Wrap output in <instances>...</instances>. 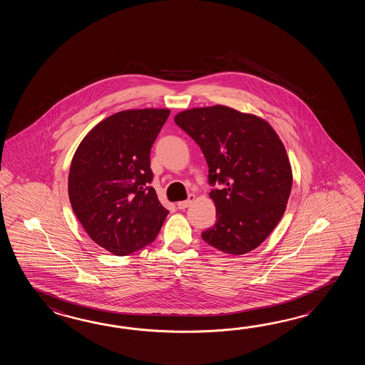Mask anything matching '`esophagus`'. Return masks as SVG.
<instances>
[{
    "instance_id": "esophagus-1",
    "label": "esophagus",
    "mask_w": 365,
    "mask_h": 365,
    "mask_svg": "<svg viewBox=\"0 0 365 365\" xmlns=\"http://www.w3.org/2000/svg\"><path fill=\"white\" fill-rule=\"evenodd\" d=\"M194 198H195V195H194V194H190V195L187 197V200H185V201L178 202V207H179L180 210H184L186 209V207H189V206L192 205V202L194 201Z\"/></svg>"
}]
</instances>
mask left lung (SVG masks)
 Masks as SVG:
<instances>
[{"label":"left lung","instance_id":"1","mask_svg":"<svg viewBox=\"0 0 365 365\" xmlns=\"http://www.w3.org/2000/svg\"><path fill=\"white\" fill-rule=\"evenodd\" d=\"M175 123L201 148L209 165L217 222L202 239L240 256L279 223L292 189V168L279 135L264 118L225 106L185 109Z\"/></svg>","mask_w":365,"mask_h":365}]
</instances>
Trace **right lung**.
Returning a JSON list of instances; mask_svg holds the SVG:
<instances>
[{
    "instance_id": "1",
    "label": "right lung",
    "mask_w": 365,
    "mask_h": 365,
    "mask_svg": "<svg viewBox=\"0 0 365 365\" xmlns=\"http://www.w3.org/2000/svg\"><path fill=\"white\" fill-rule=\"evenodd\" d=\"M171 110L128 109L95 125L70 165L69 200L87 235L115 256L155 240L168 210L150 186V151Z\"/></svg>"
}]
</instances>
